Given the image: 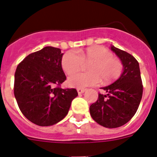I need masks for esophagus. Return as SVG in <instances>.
<instances>
[{
  "label": "esophagus",
  "mask_w": 157,
  "mask_h": 157,
  "mask_svg": "<svg viewBox=\"0 0 157 157\" xmlns=\"http://www.w3.org/2000/svg\"><path fill=\"white\" fill-rule=\"evenodd\" d=\"M77 91H78V94H83V93L86 91V89H82V88H78L77 89Z\"/></svg>",
  "instance_id": "obj_1"
}]
</instances>
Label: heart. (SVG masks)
Returning a JSON list of instances; mask_svg holds the SVG:
<instances>
[{
    "mask_svg": "<svg viewBox=\"0 0 157 157\" xmlns=\"http://www.w3.org/2000/svg\"><path fill=\"white\" fill-rule=\"evenodd\" d=\"M84 63L87 66L88 73H77L68 78L70 86L84 88L98 85L101 78L104 82H110L122 75L123 64L119 58L115 57L112 52L103 46H94L86 50H70L62 57V68L67 75L78 71Z\"/></svg>",
    "mask_w": 157,
    "mask_h": 157,
    "instance_id": "1",
    "label": "heart"
}]
</instances>
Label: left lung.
<instances>
[{
  "mask_svg": "<svg viewBox=\"0 0 157 157\" xmlns=\"http://www.w3.org/2000/svg\"><path fill=\"white\" fill-rule=\"evenodd\" d=\"M111 49L121 59L123 74L112 85L102 88L107 94H99L90 112L98 124L116 128L126 124L134 116L142 98L143 85L138 60L120 48L112 46Z\"/></svg>",
  "mask_w": 157,
  "mask_h": 157,
  "instance_id": "left-lung-1",
  "label": "left lung"
}]
</instances>
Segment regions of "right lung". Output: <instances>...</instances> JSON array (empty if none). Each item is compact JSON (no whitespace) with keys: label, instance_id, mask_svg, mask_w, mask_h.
I'll list each match as a JSON object with an SVG mask.
<instances>
[{"label":"right lung","instance_id":"1","mask_svg":"<svg viewBox=\"0 0 157 157\" xmlns=\"http://www.w3.org/2000/svg\"><path fill=\"white\" fill-rule=\"evenodd\" d=\"M60 49L46 46L32 52L18 64L14 95L23 116L36 125H53L67 116L75 89H62L66 80Z\"/></svg>","mask_w":157,"mask_h":157}]
</instances>
